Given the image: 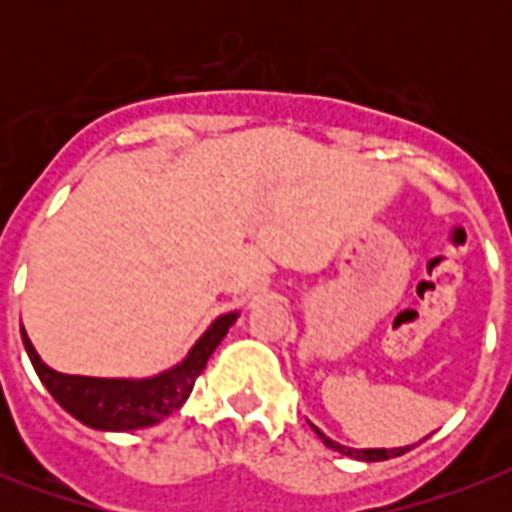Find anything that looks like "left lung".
I'll list each match as a JSON object with an SVG mask.
<instances>
[{
	"label": "left lung",
	"mask_w": 512,
	"mask_h": 512,
	"mask_svg": "<svg viewBox=\"0 0 512 512\" xmlns=\"http://www.w3.org/2000/svg\"><path fill=\"white\" fill-rule=\"evenodd\" d=\"M316 433H319V438L324 441V444L329 446V449H335V452L345 454V457H356V460H364V462H382V460H390V457H401L404 452H409L412 446H404V449H350V446H340L337 441H332V438H327L324 433H321L319 428H313Z\"/></svg>",
	"instance_id": "obj_1"
}]
</instances>
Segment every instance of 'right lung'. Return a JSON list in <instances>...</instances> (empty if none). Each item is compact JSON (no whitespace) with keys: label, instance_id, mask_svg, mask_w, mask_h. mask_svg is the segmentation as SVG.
I'll return each mask as SVG.
<instances>
[{"label":"right lung","instance_id":"right-lung-1","mask_svg":"<svg viewBox=\"0 0 512 512\" xmlns=\"http://www.w3.org/2000/svg\"><path fill=\"white\" fill-rule=\"evenodd\" d=\"M233 321L236 313L220 316L193 345L183 364L151 380H100V377L60 374L42 364L23 327L20 337L42 385L71 417L98 430H135L162 422L185 404V398L191 396L193 382L204 372L212 350L228 335Z\"/></svg>","mask_w":512,"mask_h":512}]
</instances>
